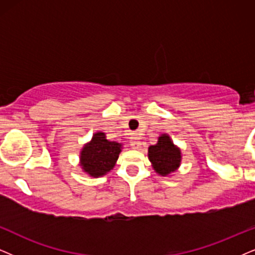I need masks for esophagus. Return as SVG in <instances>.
I'll list each match as a JSON object with an SVG mask.
<instances>
[{"instance_id":"obj_1","label":"esophagus","mask_w":255,"mask_h":255,"mask_svg":"<svg viewBox=\"0 0 255 255\" xmlns=\"http://www.w3.org/2000/svg\"><path fill=\"white\" fill-rule=\"evenodd\" d=\"M140 141H138V137L137 136H134L133 140H131V146H133V148H135V149H138L140 148Z\"/></svg>"}]
</instances>
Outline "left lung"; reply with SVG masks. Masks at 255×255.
Returning <instances> with one entry per match:
<instances>
[{"mask_svg":"<svg viewBox=\"0 0 255 255\" xmlns=\"http://www.w3.org/2000/svg\"><path fill=\"white\" fill-rule=\"evenodd\" d=\"M148 156L154 169L161 175H168L180 166L181 153L174 146L168 135H161L156 144L148 149Z\"/></svg>","mask_w":255,"mask_h":255,"instance_id":"8db88e82","label":"left lung"}]
</instances>
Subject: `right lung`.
Returning <instances> with one entry per match:
<instances>
[{
	"label": "right lung",
	"mask_w": 255,
	"mask_h": 255,
	"mask_svg": "<svg viewBox=\"0 0 255 255\" xmlns=\"http://www.w3.org/2000/svg\"><path fill=\"white\" fill-rule=\"evenodd\" d=\"M120 151V143L108 141L105 133L99 131L81 151L82 169L95 178L105 175L115 166Z\"/></svg>",
	"instance_id": "add662e5"
}]
</instances>
